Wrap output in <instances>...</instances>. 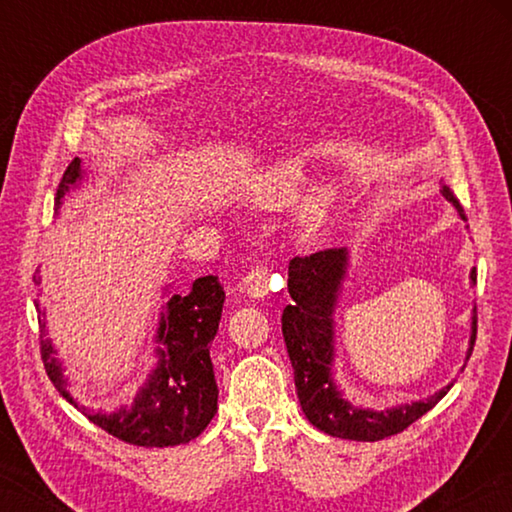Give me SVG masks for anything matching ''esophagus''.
Here are the masks:
<instances>
[{"instance_id": "obj_1", "label": "esophagus", "mask_w": 512, "mask_h": 512, "mask_svg": "<svg viewBox=\"0 0 512 512\" xmlns=\"http://www.w3.org/2000/svg\"><path fill=\"white\" fill-rule=\"evenodd\" d=\"M271 271L266 266H257L253 271H248L244 280H241V291L246 293L248 298H264L268 289H271Z\"/></svg>"}]
</instances>
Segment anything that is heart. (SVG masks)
I'll list each match as a JSON object with an SVG mask.
<instances>
[{
    "label": "heart",
    "instance_id": "1",
    "mask_svg": "<svg viewBox=\"0 0 512 512\" xmlns=\"http://www.w3.org/2000/svg\"><path fill=\"white\" fill-rule=\"evenodd\" d=\"M302 183V164L296 160L277 162L275 167L268 169L264 176L257 178L248 192V198L253 205L259 207H282L291 201L296 194L298 185ZM329 207V192L325 187H316L298 210V221L302 228H314L316 223L323 221V216Z\"/></svg>",
    "mask_w": 512,
    "mask_h": 512
}]
</instances>
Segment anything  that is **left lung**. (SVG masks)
Wrapping results in <instances>:
<instances>
[{
	"instance_id": "1",
	"label": "left lung",
	"mask_w": 512,
	"mask_h": 512,
	"mask_svg": "<svg viewBox=\"0 0 512 512\" xmlns=\"http://www.w3.org/2000/svg\"><path fill=\"white\" fill-rule=\"evenodd\" d=\"M449 203L465 221V212L452 189L440 187ZM348 250L327 248L309 257H293L289 262V296L291 305L284 307L282 334L296 377V391L302 411L316 429L336 438L375 440L395 436L431 411L454 384L433 393L427 400L400 404L393 409L372 411L352 406L334 384V309L339 300L341 284L348 273ZM472 284L476 271L470 273ZM476 339V309L472 311V336L467 359H470Z\"/></svg>"
}]
</instances>
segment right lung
<instances>
[{
	"instance_id": "obj_1",
	"label": "right lung",
	"mask_w": 512,
	"mask_h": 512,
	"mask_svg": "<svg viewBox=\"0 0 512 512\" xmlns=\"http://www.w3.org/2000/svg\"><path fill=\"white\" fill-rule=\"evenodd\" d=\"M83 180L81 160L74 158L63 173L56 189V210L69 189ZM40 284V277L33 275ZM225 293L216 275L198 277L189 293H171L160 314L155 334V357L158 363L149 372V381L142 386L131 404L119 406L115 413L92 411L81 406L67 391L63 361L56 357V348L47 339L45 309H38L40 323V354L45 361L49 379L69 404H74L88 420L110 436L137 447H173L185 445L210 424L216 413L214 368L210 345L219 329Z\"/></svg>"
}]
</instances>
